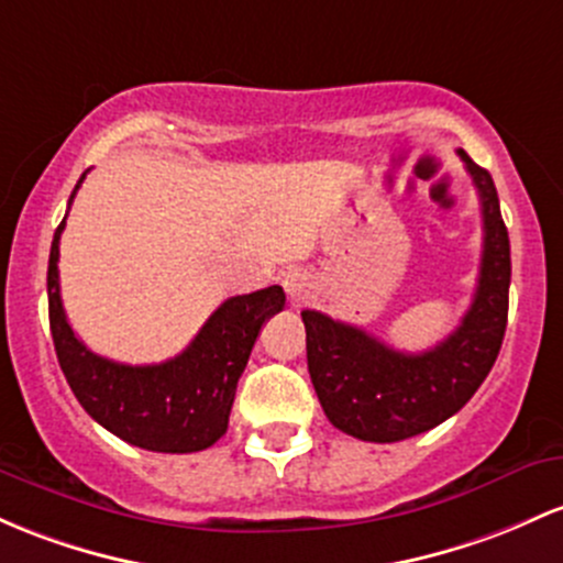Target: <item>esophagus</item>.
<instances>
[{
    "mask_svg": "<svg viewBox=\"0 0 563 563\" xmlns=\"http://www.w3.org/2000/svg\"><path fill=\"white\" fill-rule=\"evenodd\" d=\"M283 288H286L288 299H291L294 305H305L314 291V280L307 269H291L283 275Z\"/></svg>",
    "mask_w": 563,
    "mask_h": 563,
    "instance_id": "34e87169",
    "label": "esophagus"
}]
</instances>
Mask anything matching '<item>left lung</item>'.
Listing matches in <instances>:
<instances>
[{"instance_id": "1", "label": "left lung", "mask_w": 563, "mask_h": 563, "mask_svg": "<svg viewBox=\"0 0 563 563\" xmlns=\"http://www.w3.org/2000/svg\"><path fill=\"white\" fill-rule=\"evenodd\" d=\"M481 197L484 253L471 310L424 352H400L357 325L305 310L307 368L333 428L374 443L428 432L456 413L492 372L508 325L510 240L489 170L460 150Z\"/></svg>"}]
</instances>
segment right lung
Listing matches in <instances>:
<instances>
[{
  "mask_svg": "<svg viewBox=\"0 0 563 563\" xmlns=\"http://www.w3.org/2000/svg\"><path fill=\"white\" fill-rule=\"evenodd\" d=\"M74 187L69 206L77 195ZM66 216L53 234L47 264V307L60 372L82 409L101 428L146 452L189 454L213 446L230 424L240 374L245 372L258 331L280 312V286L232 296L206 320L181 355L154 366H125L96 355L66 320L58 286V243Z\"/></svg>",
  "mask_w": 563,
  "mask_h": 563,
  "instance_id": "1",
  "label": "right lung"
}]
</instances>
